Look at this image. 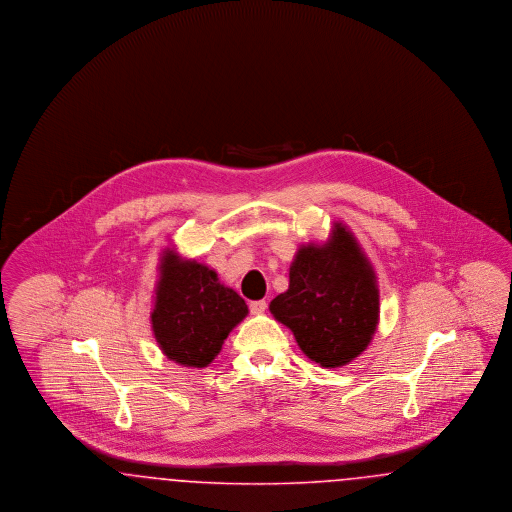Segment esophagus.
<instances>
[{
  "mask_svg": "<svg viewBox=\"0 0 512 512\" xmlns=\"http://www.w3.org/2000/svg\"><path fill=\"white\" fill-rule=\"evenodd\" d=\"M249 309L253 315H263L267 311V301L265 299H259V301H251L249 303Z\"/></svg>",
  "mask_w": 512,
  "mask_h": 512,
  "instance_id": "esophagus-1",
  "label": "esophagus"
}]
</instances>
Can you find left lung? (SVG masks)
Instances as JSON below:
<instances>
[{"instance_id": "left-lung-1", "label": "left lung", "mask_w": 512, "mask_h": 512, "mask_svg": "<svg viewBox=\"0 0 512 512\" xmlns=\"http://www.w3.org/2000/svg\"><path fill=\"white\" fill-rule=\"evenodd\" d=\"M301 351L324 368L359 357L380 318L376 274L353 232L334 222L326 244L301 245L290 267V288L270 301Z\"/></svg>"}]
</instances>
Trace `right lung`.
Returning <instances> with one entry per match:
<instances>
[{
	"label": "right lung",
	"instance_id": "add662e5",
	"mask_svg": "<svg viewBox=\"0 0 512 512\" xmlns=\"http://www.w3.org/2000/svg\"><path fill=\"white\" fill-rule=\"evenodd\" d=\"M249 309L232 288L220 284L213 268L163 251L151 311L153 336L174 363L211 365L228 334Z\"/></svg>",
	"mask_w": 512,
	"mask_h": 512
}]
</instances>
